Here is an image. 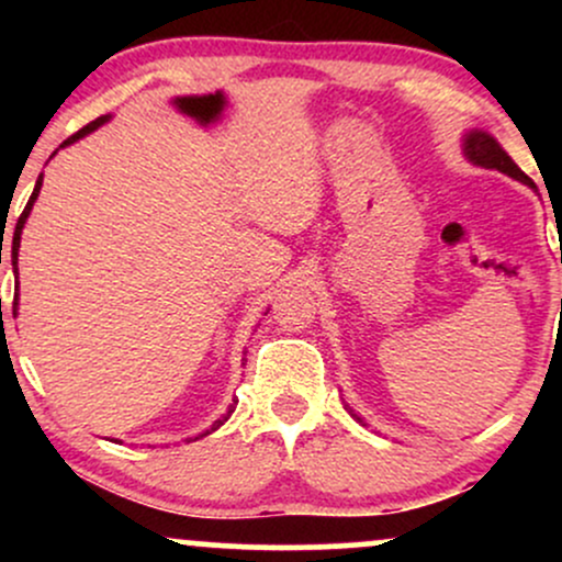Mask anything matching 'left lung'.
Here are the masks:
<instances>
[{
	"instance_id": "1",
	"label": "left lung",
	"mask_w": 562,
	"mask_h": 562,
	"mask_svg": "<svg viewBox=\"0 0 562 562\" xmlns=\"http://www.w3.org/2000/svg\"><path fill=\"white\" fill-rule=\"evenodd\" d=\"M462 156H465L473 166H481V169H496V171L507 173V177L518 179V182L528 184L531 190H537V184H533L531 179H528L526 173L515 166V160L507 156L505 147H502L499 142L492 137V134L483 132V128H470L465 137H462ZM560 312H562V301H560ZM348 412H351L359 423H364L362 417L351 409V406H348Z\"/></svg>"
}]
</instances>
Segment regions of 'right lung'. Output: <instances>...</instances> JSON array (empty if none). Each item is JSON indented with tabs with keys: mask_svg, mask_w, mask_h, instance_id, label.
I'll use <instances>...</instances> for the list:
<instances>
[{
	"mask_svg": "<svg viewBox=\"0 0 562 562\" xmlns=\"http://www.w3.org/2000/svg\"><path fill=\"white\" fill-rule=\"evenodd\" d=\"M108 121H111V115H100V119H97V121H92V124H87V126H83L81 128V132H76L74 134V137H68L66 142H63V145L60 147H57V150H63V147H68V145H74V142H79L81 137H87V134H92L94 132V128H100L102 124H108ZM55 150V153H57ZM55 153H53V156H55ZM42 173H38V179H36V187H34V192H31V198H29V203H25V209H23V214H21V218H18V224H15V232H12V269H15V277H18V250H21V235H23V227H25V218H29V214H31V209H34V203H36V198H38V190H42ZM0 254H2V248H0ZM0 263H2V259H0ZM15 312H18V295H15ZM232 412H235V404H229V409L227 412H224V415L222 417H218V420L214 423V425H211V428L209 430H203V434H200V436H209L211 434V430H216V428H222V425L224 423H227L229 420V415H232ZM200 436H195V438H200Z\"/></svg>",
	"mask_w": 562,
	"mask_h": 562,
	"instance_id": "obj_1",
	"label": "right lung"
}]
</instances>
